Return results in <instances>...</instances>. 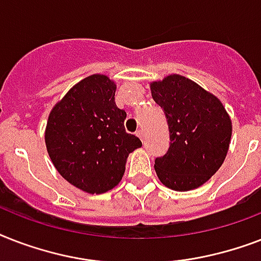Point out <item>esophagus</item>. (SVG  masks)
I'll list each match as a JSON object with an SVG mask.
<instances>
[{
  "instance_id": "34e87169",
  "label": "esophagus",
  "mask_w": 261,
  "mask_h": 261,
  "mask_svg": "<svg viewBox=\"0 0 261 261\" xmlns=\"http://www.w3.org/2000/svg\"><path fill=\"white\" fill-rule=\"evenodd\" d=\"M135 134L138 135L139 138H141L143 141V130H141V128H139V130H137V133H135Z\"/></svg>"
}]
</instances>
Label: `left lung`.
I'll list each match as a JSON object with an SVG mask.
<instances>
[{"label": "left lung", "instance_id": "1", "mask_svg": "<svg viewBox=\"0 0 261 261\" xmlns=\"http://www.w3.org/2000/svg\"><path fill=\"white\" fill-rule=\"evenodd\" d=\"M165 112L171 145L155 159L160 181L174 191L198 188L218 171L229 150L231 120L214 94L178 74L150 84Z\"/></svg>", "mask_w": 261, "mask_h": 261}]
</instances>
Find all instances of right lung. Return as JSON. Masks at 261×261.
<instances>
[{
	"label": "right lung",
	"instance_id": "right-lung-1",
	"mask_svg": "<svg viewBox=\"0 0 261 261\" xmlns=\"http://www.w3.org/2000/svg\"><path fill=\"white\" fill-rule=\"evenodd\" d=\"M115 92L107 75H89L55 104L47 120L44 139L54 167L88 194L118 186L128 154L142 146L124 130L127 114L116 107Z\"/></svg>",
	"mask_w": 261,
	"mask_h": 261
}]
</instances>
